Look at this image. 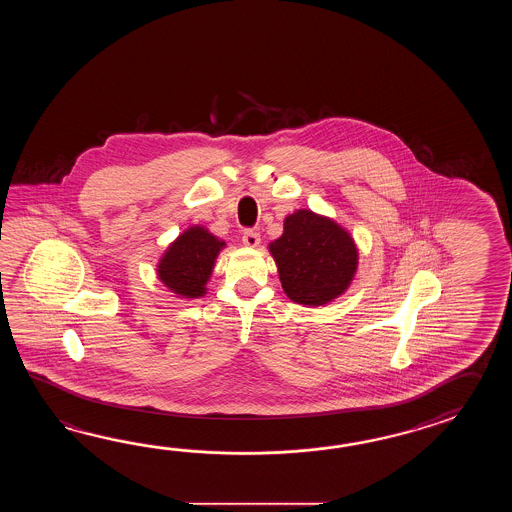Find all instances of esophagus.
Instances as JSON below:
<instances>
[{
	"label": "esophagus",
	"mask_w": 512,
	"mask_h": 512,
	"mask_svg": "<svg viewBox=\"0 0 512 512\" xmlns=\"http://www.w3.org/2000/svg\"><path fill=\"white\" fill-rule=\"evenodd\" d=\"M241 241H243V245H247V247H258L261 241L260 234H258L256 230H245L243 236H241Z\"/></svg>",
	"instance_id": "obj_1"
}]
</instances>
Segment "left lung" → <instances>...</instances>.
I'll return each mask as SVG.
<instances>
[{
	"label": "left lung",
	"instance_id": "obj_1",
	"mask_svg": "<svg viewBox=\"0 0 512 512\" xmlns=\"http://www.w3.org/2000/svg\"><path fill=\"white\" fill-rule=\"evenodd\" d=\"M285 294L304 305H324L353 280L359 252L353 238L333 219L296 210L283 221V234L269 245Z\"/></svg>",
	"mask_w": 512,
	"mask_h": 512
}]
</instances>
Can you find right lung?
I'll list each match as a JSON object with an SVG mask.
<instances>
[{"label":"right lung","mask_w":512,"mask_h":512,"mask_svg":"<svg viewBox=\"0 0 512 512\" xmlns=\"http://www.w3.org/2000/svg\"><path fill=\"white\" fill-rule=\"evenodd\" d=\"M225 241L203 227H190L164 252L157 265L159 280L183 298H199L207 291L214 261Z\"/></svg>","instance_id":"1"}]
</instances>
